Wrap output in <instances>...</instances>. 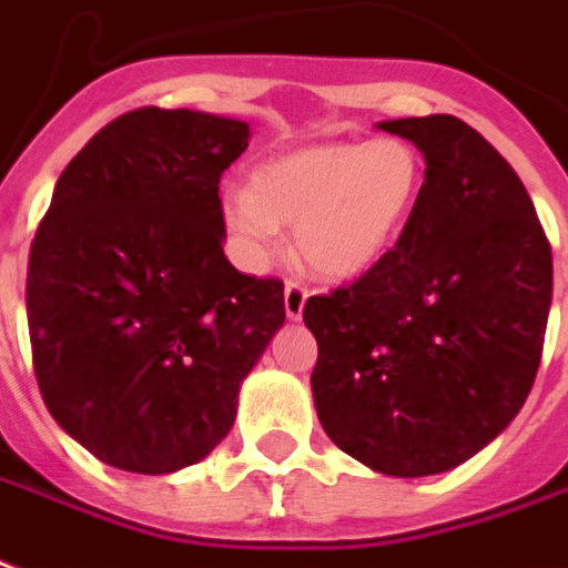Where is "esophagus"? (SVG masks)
I'll return each mask as SVG.
<instances>
[{"label":"esophagus","instance_id":"esophagus-1","mask_svg":"<svg viewBox=\"0 0 568 568\" xmlns=\"http://www.w3.org/2000/svg\"><path fill=\"white\" fill-rule=\"evenodd\" d=\"M283 301H285V315H288L292 322H297V318L303 315V303H306V288H303L301 283L288 280L283 288Z\"/></svg>","mask_w":568,"mask_h":568}]
</instances>
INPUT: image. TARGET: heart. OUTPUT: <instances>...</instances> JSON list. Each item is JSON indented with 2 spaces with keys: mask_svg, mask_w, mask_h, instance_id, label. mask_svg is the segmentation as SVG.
Segmentation results:
<instances>
[{
  "mask_svg": "<svg viewBox=\"0 0 568 568\" xmlns=\"http://www.w3.org/2000/svg\"><path fill=\"white\" fill-rule=\"evenodd\" d=\"M426 187L414 142H322L285 151L253 169L250 190L220 205L237 262L258 271L294 226V246L315 274L352 280L375 267L408 232Z\"/></svg>",
  "mask_w": 568,
  "mask_h": 568,
  "instance_id": "heart-1",
  "label": "heart"
}]
</instances>
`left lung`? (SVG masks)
I'll use <instances>...</instances> for the list:
<instances>
[{"label":"left lung","instance_id":"1","mask_svg":"<svg viewBox=\"0 0 568 568\" xmlns=\"http://www.w3.org/2000/svg\"><path fill=\"white\" fill-rule=\"evenodd\" d=\"M426 158L402 241L310 297L313 399L327 438L387 476L462 465L525 405L551 310V244L497 149L456 115L381 121Z\"/></svg>","mask_w":568,"mask_h":568}]
</instances>
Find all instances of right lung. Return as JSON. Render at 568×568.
Returning <instances> with one entry per match:
<instances>
[{"instance_id":"obj_1","label":"right lung","mask_w":568,"mask_h":568,"mask_svg":"<svg viewBox=\"0 0 568 568\" xmlns=\"http://www.w3.org/2000/svg\"><path fill=\"white\" fill-rule=\"evenodd\" d=\"M246 142V121L145 106L55 181L26 274L34 378L103 465L160 476L202 462L283 327V283L223 253L220 175Z\"/></svg>"}]
</instances>
